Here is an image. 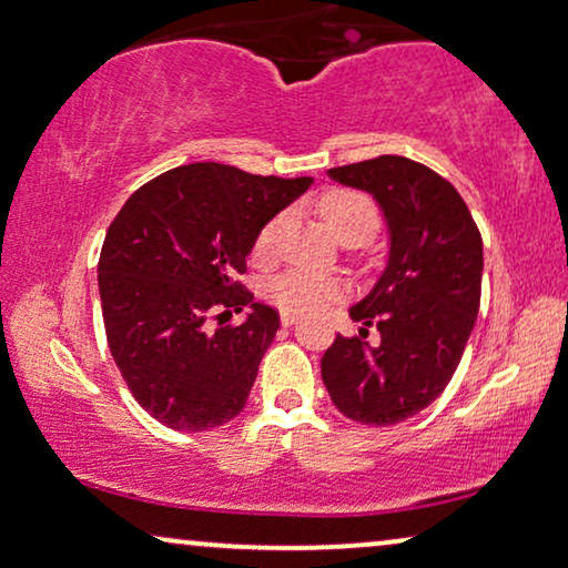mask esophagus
Wrapping results in <instances>:
<instances>
[{"label":"esophagus","mask_w":568,"mask_h":568,"mask_svg":"<svg viewBox=\"0 0 568 568\" xmlns=\"http://www.w3.org/2000/svg\"><path fill=\"white\" fill-rule=\"evenodd\" d=\"M280 322H283V327H293V324L298 322V314H293V312H280Z\"/></svg>","instance_id":"esophagus-1"}]
</instances>
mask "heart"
Here are the masks:
<instances>
[{"label":"heart","instance_id":"b5f03b06","mask_svg":"<svg viewBox=\"0 0 568 568\" xmlns=\"http://www.w3.org/2000/svg\"><path fill=\"white\" fill-rule=\"evenodd\" d=\"M320 213L339 241H358V244H363L379 229V210H376L374 202L358 192H351V189H332V192L324 194L320 202ZM280 229H283V215L272 217L264 225L254 244L256 256H262V260L272 256ZM339 293H343L339 280L304 267L280 272L267 283V298L272 304L293 314L322 312Z\"/></svg>","mask_w":568,"mask_h":568}]
</instances>
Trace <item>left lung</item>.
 I'll return each instance as SVG.
<instances>
[{"label":"left lung","instance_id":"8db88e82","mask_svg":"<svg viewBox=\"0 0 568 568\" xmlns=\"http://www.w3.org/2000/svg\"><path fill=\"white\" fill-rule=\"evenodd\" d=\"M327 173L374 196L389 256L372 293L351 306L358 335H337L324 353L322 379L345 418L395 426L434 403L457 372L480 308L483 239L457 189L410 158ZM372 326L376 344L365 339Z\"/></svg>","mask_w":568,"mask_h":568}]
</instances>
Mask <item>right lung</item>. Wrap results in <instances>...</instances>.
<instances>
[{
	"label": "right lung",
	"mask_w": 568,
	"mask_h": 568,
	"mask_svg": "<svg viewBox=\"0 0 568 568\" xmlns=\"http://www.w3.org/2000/svg\"><path fill=\"white\" fill-rule=\"evenodd\" d=\"M314 179L179 165L140 186L105 233L98 291L109 351L142 410L207 430L244 410L280 316L236 275L260 231ZM253 308L233 328L227 320Z\"/></svg>",
	"instance_id": "obj_1"
}]
</instances>
